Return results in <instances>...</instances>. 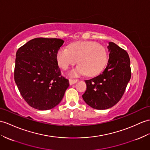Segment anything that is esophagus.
Wrapping results in <instances>:
<instances>
[{
  "mask_svg": "<svg viewBox=\"0 0 150 150\" xmlns=\"http://www.w3.org/2000/svg\"><path fill=\"white\" fill-rule=\"evenodd\" d=\"M77 81H78V79H69V84H70V85H73V84L76 83Z\"/></svg>",
  "mask_w": 150,
  "mask_h": 150,
  "instance_id": "34e87169",
  "label": "esophagus"
}]
</instances>
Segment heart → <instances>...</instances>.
Here are the masks:
<instances>
[{
    "instance_id": "1",
    "label": "heart",
    "mask_w": 150,
    "mask_h": 150,
    "mask_svg": "<svg viewBox=\"0 0 150 150\" xmlns=\"http://www.w3.org/2000/svg\"><path fill=\"white\" fill-rule=\"evenodd\" d=\"M58 65L67 69L76 62L79 64L70 72L71 75L86 73L93 76L100 73L108 62V54L103 46L93 42L79 41L72 43L69 48H61L57 54Z\"/></svg>"
}]
</instances>
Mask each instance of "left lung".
I'll return each instance as SVG.
<instances>
[{"label": "left lung", "mask_w": 150, "mask_h": 150, "mask_svg": "<svg viewBox=\"0 0 150 150\" xmlns=\"http://www.w3.org/2000/svg\"><path fill=\"white\" fill-rule=\"evenodd\" d=\"M107 67L98 76L85 80L84 101L93 109H107L118 103L131 77L130 61L126 51L112 42L108 46Z\"/></svg>", "instance_id": "left-lung-1"}]
</instances>
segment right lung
<instances>
[{
  "instance_id": "obj_1",
  "label": "right lung",
  "mask_w": 150,
  "mask_h": 150,
  "mask_svg": "<svg viewBox=\"0 0 150 150\" xmlns=\"http://www.w3.org/2000/svg\"><path fill=\"white\" fill-rule=\"evenodd\" d=\"M64 42L57 38H35L17 51L14 81L21 96L33 108L42 111L54 108L69 86L57 60Z\"/></svg>"
}]
</instances>
